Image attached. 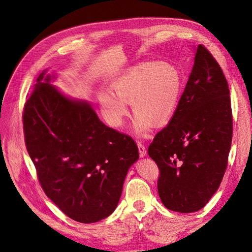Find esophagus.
Here are the masks:
<instances>
[{"instance_id":"obj_1","label":"esophagus","mask_w":252,"mask_h":252,"mask_svg":"<svg viewBox=\"0 0 252 252\" xmlns=\"http://www.w3.org/2000/svg\"><path fill=\"white\" fill-rule=\"evenodd\" d=\"M138 144V148H139V154H140V157H144L146 156V148H145V146L143 145V143L141 141H138L137 142Z\"/></svg>"}]
</instances>
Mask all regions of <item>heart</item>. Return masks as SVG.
Here are the masks:
<instances>
[{
  "label": "heart",
  "mask_w": 252,
  "mask_h": 252,
  "mask_svg": "<svg viewBox=\"0 0 252 252\" xmlns=\"http://www.w3.org/2000/svg\"><path fill=\"white\" fill-rule=\"evenodd\" d=\"M111 91L101 92L99 101L105 118L121 126L130 103L136 114V133L146 135L152 125L162 126L174 116L181 97L182 77L176 66L167 62H143L115 78Z\"/></svg>",
  "instance_id": "b5f03b06"
}]
</instances>
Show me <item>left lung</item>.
<instances>
[{"label":"left lung","mask_w":252,"mask_h":252,"mask_svg":"<svg viewBox=\"0 0 252 252\" xmlns=\"http://www.w3.org/2000/svg\"><path fill=\"white\" fill-rule=\"evenodd\" d=\"M232 136L226 76L210 52L198 45L178 108L148 148L159 168L157 189L167 209L189 214L205 206L226 173Z\"/></svg>","instance_id":"obj_1"}]
</instances>
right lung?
<instances>
[{"mask_svg": "<svg viewBox=\"0 0 252 252\" xmlns=\"http://www.w3.org/2000/svg\"><path fill=\"white\" fill-rule=\"evenodd\" d=\"M46 73L24 105L26 149L44 192L66 216L99 221L117 206L127 170L139 158L137 144L105 126L88 101L64 96Z\"/></svg>", "mask_w": 252, "mask_h": 252, "instance_id": "obj_1", "label": "right lung"}]
</instances>
